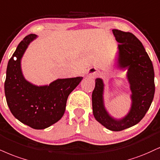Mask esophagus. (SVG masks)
Listing matches in <instances>:
<instances>
[{"mask_svg":"<svg viewBox=\"0 0 160 160\" xmlns=\"http://www.w3.org/2000/svg\"><path fill=\"white\" fill-rule=\"evenodd\" d=\"M99 75V73L98 72L97 69L95 68H92L88 71V76L91 78H95L96 77H98Z\"/></svg>","mask_w":160,"mask_h":160,"instance_id":"obj_1","label":"esophagus"}]
</instances>
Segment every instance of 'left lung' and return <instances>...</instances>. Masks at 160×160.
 Here are the masks:
<instances>
[{"label":"left lung","mask_w":160,"mask_h":160,"mask_svg":"<svg viewBox=\"0 0 160 160\" xmlns=\"http://www.w3.org/2000/svg\"><path fill=\"white\" fill-rule=\"evenodd\" d=\"M112 32L119 43L118 68L128 70L127 78L132 93L131 107L124 118H112L104 107V84L102 79L97 78L92 95V110L96 120L106 128L121 131L138 124L149 109L155 92L154 71L145 48L133 34L115 29Z\"/></svg>","instance_id":"left-lung-1"}]
</instances>
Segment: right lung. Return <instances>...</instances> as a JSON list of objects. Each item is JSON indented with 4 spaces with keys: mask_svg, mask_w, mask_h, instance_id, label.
Here are the masks:
<instances>
[{
    "mask_svg": "<svg viewBox=\"0 0 160 160\" xmlns=\"http://www.w3.org/2000/svg\"><path fill=\"white\" fill-rule=\"evenodd\" d=\"M37 35L30 34L18 44L8 62L4 92L12 114L23 124L42 130L60 120L68 95L82 80V77L57 79L46 86H36L25 80L21 60Z\"/></svg>",
    "mask_w": 160,
    "mask_h": 160,
    "instance_id": "obj_1",
    "label": "right lung"
}]
</instances>
